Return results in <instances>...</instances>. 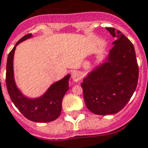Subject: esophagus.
Wrapping results in <instances>:
<instances>
[{
	"label": "esophagus",
	"instance_id": "34e87169",
	"mask_svg": "<svg viewBox=\"0 0 148 148\" xmlns=\"http://www.w3.org/2000/svg\"><path fill=\"white\" fill-rule=\"evenodd\" d=\"M71 77H72V79H73V81L74 82H80L81 81V75L80 74L77 72V71H74L72 74H71Z\"/></svg>",
	"mask_w": 148,
	"mask_h": 148
}]
</instances>
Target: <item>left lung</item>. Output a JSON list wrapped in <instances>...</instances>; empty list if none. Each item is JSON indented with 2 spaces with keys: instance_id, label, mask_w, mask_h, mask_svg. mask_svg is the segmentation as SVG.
<instances>
[{
  "instance_id": "left-lung-1",
  "label": "left lung",
  "mask_w": 148,
  "mask_h": 148,
  "mask_svg": "<svg viewBox=\"0 0 148 148\" xmlns=\"http://www.w3.org/2000/svg\"><path fill=\"white\" fill-rule=\"evenodd\" d=\"M106 29L115 38L108 58L81 83L86 106L99 115L120 111L133 95L139 78L133 44L114 28Z\"/></svg>"
}]
</instances>
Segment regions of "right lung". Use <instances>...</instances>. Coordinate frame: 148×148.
<instances>
[{"mask_svg":"<svg viewBox=\"0 0 148 148\" xmlns=\"http://www.w3.org/2000/svg\"><path fill=\"white\" fill-rule=\"evenodd\" d=\"M32 37L31 34L25 35L16 42L10 51L6 64V87L13 104L21 113L29 120L37 123H47L57 119L62 111V102L65 94L69 90L70 74L50 86L48 90L38 99H28L16 87L13 77V55L16 46Z\"/></svg>","mask_w":148,"mask_h":148,"instance_id":"add662e5","label":"right lung"}]
</instances>
